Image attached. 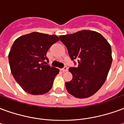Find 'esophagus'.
Returning <instances> with one entry per match:
<instances>
[{"mask_svg": "<svg viewBox=\"0 0 124 124\" xmlns=\"http://www.w3.org/2000/svg\"><path fill=\"white\" fill-rule=\"evenodd\" d=\"M61 70H62L63 72H67V71H68V68L66 67V66H65V67H64L63 68H62V69H61Z\"/></svg>", "mask_w": 124, "mask_h": 124, "instance_id": "esophagus-1", "label": "esophagus"}]
</instances>
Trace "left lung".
Returning <instances> with one entry per match:
<instances>
[{
	"label": "left lung",
	"instance_id": "obj_1",
	"mask_svg": "<svg viewBox=\"0 0 124 124\" xmlns=\"http://www.w3.org/2000/svg\"><path fill=\"white\" fill-rule=\"evenodd\" d=\"M59 38L72 60L78 59V67L69 68L73 78L66 82L67 91L78 98L92 96L104 84L111 67L110 44L101 34L92 31L84 30Z\"/></svg>",
	"mask_w": 124,
	"mask_h": 124
}]
</instances>
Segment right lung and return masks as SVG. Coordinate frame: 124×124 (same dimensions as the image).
I'll return each mask as SVG.
<instances>
[{"instance_id": "add662e5", "label": "right lung", "mask_w": 124, "mask_h": 124, "mask_svg": "<svg viewBox=\"0 0 124 124\" xmlns=\"http://www.w3.org/2000/svg\"><path fill=\"white\" fill-rule=\"evenodd\" d=\"M58 40L56 35L34 32L21 36L12 44L8 54L11 73L26 92L41 95L52 88L60 70L48 65L46 53Z\"/></svg>"}]
</instances>
